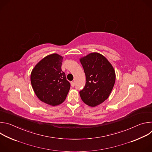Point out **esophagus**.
<instances>
[{"instance_id":"1","label":"esophagus","mask_w":152,"mask_h":152,"mask_svg":"<svg viewBox=\"0 0 152 152\" xmlns=\"http://www.w3.org/2000/svg\"><path fill=\"white\" fill-rule=\"evenodd\" d=\"M71 85L73 86V87H74V86H75V82H71Z\"/></svg>"}]
</instances>
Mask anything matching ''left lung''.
Wrapping results in <instances>:
<instances>
[{"label":"left lung","instance_id":"left-lung-1","mask_svg":"<svg viewBox=\"0 0 152 152\" xmlns=\"http://www.w3.org/2000/svg\"><path fill=\"white\" fill-rule=\"evenodd\" d=\"M86 83L79 94L82 101L95 107L106 100L115 81V70L108 60L99 53H91L80 59Z\"/></svg>","mask_w":152,"mask_h":152}]
</instances>
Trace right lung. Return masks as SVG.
<instances>
[{"label":"right lung","mask_w":152,"mask_h":152,"mask_svg":"<svg viewBox=\"0 0 152 152\" xmlns=\"http://www.w3.org/2000/svg\"><path fill=\"white\" fill-rule=\"evenodd\" d=\"M62 59L57 53L48 55L36 65L31 74V82L36 96L52 106L62 103L70 88V83L61 70Z\"/></svg>","instance_id":"1"}]
</instances>
